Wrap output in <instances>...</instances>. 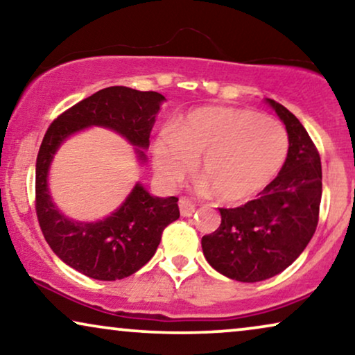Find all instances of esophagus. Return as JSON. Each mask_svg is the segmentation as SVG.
Returning a JSON list of instances; mask_svg holds the SVG:
<instances>
[{"label":"esophagus","instance_id":"obj_1","mask_svg":"<svg viewBox=\"0 0 355 355\" xmlns=\"http://www.w3.org/2000/svg\"><path fill=\"white\" fill-rule=\"evenodd\" d=\"M179 210H181V216H184V218L192 216V213L196 211V205H193L189 198L182 197L181 200H179Z\"/></svg>","mask_w":355,"mask_h":355}]
</instances>
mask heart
<instances>
[{"label": "heart", "instance_id": "heart-1", "mask_svg": "<svg viewBox=\"0 0 355 355\" xmlns=\"http://www.w3.org/2000/svg\"><path fill=\"white\" fill-rule=\"evenodd\" d=\"M288 135L268 116L227 106L192 111L152 144L155 173L166 186L181 182L198 158V174L223 202H244L263 191L283 166Z\"/></svg>", "mask_w": 355, "mask_h": 355}]
</instances>
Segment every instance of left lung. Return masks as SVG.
<instances>
[{"label":"left lung","mask_w":355,"mask_h":355,"mask_svg":"<svg viewBox=\"0 0 355 355\" xmlns=\"http://www.w3.org/2000/svg\"><path fill=\"white\" fill-rule=\"evenodd\" d=\"M288 130V157L259 198L220 208L221 225L202 237L203 255L218 273L257 283L284 271L302 254L318 225L322 163L300 121L266 98Z\"/></svg>","instance_id":"left-lung-1"}]
</instances>
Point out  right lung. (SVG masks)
Segmentation results:
<instances>
[{"instance_id": "1", "label": "right lung", "mask_w": 355, "mask_h": 355, "mask_svg": "<svg viewBox=\"0 0 355 355\" xmlns=\"http://www.w3.org/2000/svg\"><path fill=\"white\" fill-rule=\"evenodd\" d=\"M158 92L108 87L64 111L48 128L35 168L38 223L51 250L71 268L98 281L128 278L155 255L162 232L179 218L176 197H155L137 182L113 213L98 221H77L58 210L48 189L53 158L71 135L87 128H105L132 145L140 164L159 106Z\"/></svg>"}]
</instances>
